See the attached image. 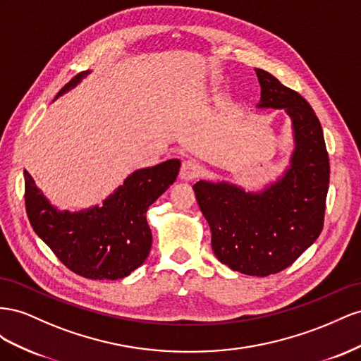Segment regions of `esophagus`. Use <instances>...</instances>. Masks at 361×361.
<instances>
[{"label": "esophagus", "mask_w": 361, "mask_h": 361, "mask_svg": "<svg viewBox=\"0 0 361 361\" xmlns=\"http://www.w3.org/2000/svg\"><path fill=\"white\" fill-rule=\"evenodd\" d=\"M201 173V166L197 160L193 159H188L184 160L181 164V169H180V177L184 181H190L195 180Z\"/></svg>", "instance_id": "obj_1"}]
</instances>
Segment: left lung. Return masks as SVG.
Returning a JSON list of instances; mask_svg holds the SVG:
<instances>
[{"instance_id": "8db88e82", "label": "left lung", "mask_w": 361, "mask_h": 361, "mask_svg": "<svg viewBox=\"0 0 361 361\" xmlns=\"http://www.w3.org/2000/svg\"><path fill=\"white\" fill-rule=\"evenodd\" d=\"M260 109H284L292 119L295 149L283 177L262 192L226 181L193 186L212 231L219 262L245 275L267 276L289 267L324 226L329 160L321 122L298 92L255 69Z\"/></svg>"}]
</instances>
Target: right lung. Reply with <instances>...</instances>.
Segmentation results:
<instances>
[{
  "label": "right lung",
  "instance_id": "obj_1",
  "mask_svg": "<svg viewBox=\"0 0 361 361\" xmlns=\"http://www.w3.org/2000/svg\"><path fill=\"white\" fill-rule=\"evenodd\" d=\"M90 71L80 72L57 97L75 87ZM181 163L171 159L137 169L122 186L86 210L60 212L40 192L27 171L25 209L35 233L68 269L90 280H119L147 260L152 234L147 210L177 178Z\"/></svg>",
  "mask_w": 361,
  "mask_h": 361
}]
</instances>
